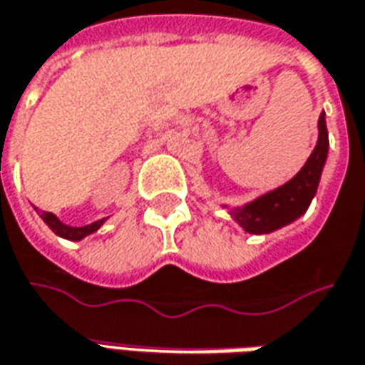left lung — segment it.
I'll use <instances>...</instances> for the list:
<instances>
[{
    "mask_svg": "<svg viewBox=\"0 0 365 365\" xmlns=\"http://www.w3.org/2000/svg\"><path fill=\"white\" fill-rule=\"evenodd\" d=\"M327 147H329L327 125H325V115L321 113L319 139L313 153L309 155L307 163L291 182H287L269 194L260 195L258 200L246 204L245 207L232 210L234 220L250 234L272 232L284 224L297 220L307 210L317 192L321 171L327 159Z\"/></svg>",
    "mask_w": 365,
    "mask_h": 365,
    "instance_id": "left-lung-1",
    "label": "left lung"
}]
</instances>
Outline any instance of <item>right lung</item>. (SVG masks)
<instances>
[{
	"label": "right lung",
	"instance_id": "1",
	"mask_svg": "<svg viewBox=\"0 0 365 365\" xmlns=\"http://www.w3.org/2000/svg\"><path fill=\"white\" fill-rule=\"evenodd\" d=\"M40 216H42V220H44L46 224L50 226V228H52V232H56L58 236H62V238H68V240H81V238H84V236L96 232V230L103 226V222H105V220H96V222H93V224H88V226L72 228V226L62 224V222L58 220L52 212H42Z\"/></svg>",
	"mask_w": 365,
	"mask_h": 365
}]
</instances>
